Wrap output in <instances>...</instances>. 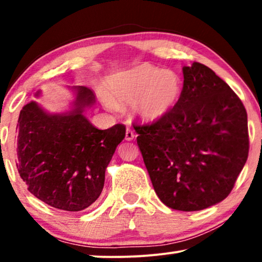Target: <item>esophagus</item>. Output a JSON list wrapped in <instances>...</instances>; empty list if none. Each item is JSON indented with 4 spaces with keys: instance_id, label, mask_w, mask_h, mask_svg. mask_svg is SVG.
<instances>
[{
    "instance_id": "1",
    "label": "esophagus",
    "mask_w": 262,
    "mask_h": 262,
    "mask_svg": "<svg viewBox=\"0 0 262 262\" xmlns=\"http://www.w3.org/2000/svg\"><path fill=\"white\" fill-rule=\"evenodd\" d=\"M134 138H135L134 131H132L130 127H126V132H125V139H126V141H132Z\"/></svg>"
}]
</instances>
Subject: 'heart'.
<instances>
[{
	"label": "heart",
	"instance_id": "b5f03b06",
	"mask_svg": "<svg viewBox=\"0 0 262 262\" xmlns=\"http://www.w3.org/2000/svg\"><path fill=\"white\" fill-rule=\"evenodd\" d=\"M181 80L173 70L141 64L106 81L105 105L113 108L134 102V112L145 123L162 119L170 112L181 94Z\"/></svg>",
	"mask_w": 262,
	"mask_h": 262
}]
</instances>
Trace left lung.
I'll return each mask as SVG.
<instances>
[{"instance_id":"left-lung-1","label":"left lung","mask_w":262,"mask_h":262,"mask_svg":"<svg viewBox=\"0 0 262 262\" xmlns=\"http://www.w3.org/2000/svg\"><path fill=\"white\" fill-rule=\"evenodd\" d=\"M184 87L169 113L137 125V144L164 205L199 211L230 194L249 151L245 106L210 68H182Z\"/></svg>"}]
</instances>
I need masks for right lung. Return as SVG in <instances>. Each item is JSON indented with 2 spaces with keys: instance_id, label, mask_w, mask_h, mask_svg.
<instances>
[{
  "instance_id": "right-lung-1",
  "label": "right lung",
  "mask_w": 262,
  "mask_h": 262,
  "mask_svg": "<svg viewBox=\"0 0 262 262\" xmlns=\"http://www.w3.org/2000/svg\"><path fill=\"white\" fill-rule=\"evenodd\" d=\"M74 91L69 112L50 114L34 101L25 105L15 131L16 168L27 189L64 211L84 210L99 198L106 168L126 131L123 124L93 126L83 111L94 105V93L83 85Z\"/></svg>"
}]
</instances>
